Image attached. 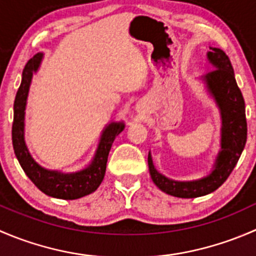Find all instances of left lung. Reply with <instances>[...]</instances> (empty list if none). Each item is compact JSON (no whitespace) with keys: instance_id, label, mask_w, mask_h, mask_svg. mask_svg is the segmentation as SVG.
<instances>
[{"instance_id":"left-lung-1","label":"left lung","mask_w":256,"mask_h":256,"mask_svg":"<svg viewBox=\"0 0 256 256\" xmlns=\"http://www.w3.org/2000/svg\"><path fill=\"white\" fill-rule=\"evenodd\" d=\"M207 53L214 70L202 76L208 92L216 100L222 116L220 151L216 156L214 168L207 177L196 180H174L160 174L154 166L148 152V170L154 184L167 194L178 198H197L218 190L226 180L238 164L246 142V118L245 102L234 76L233 66L228 56L219 48H212Z\"/></svg>"}]
</instances>
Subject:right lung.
<instances>
[{"label": "right lung", "instance_id": "right-lung-1", "mask_svg": "<svg viewBox=\"0 0 256 256\" xmlns=\"http://www.w3.org/2000/svg\"><path fill=\"white\" fill-rule=\"evenodd\" d=\"M43 53H37L26 64L22 73V82L16 94L14 105L12 124V144L20 167L38 190L59 200H78L95 192L102 182L106 170L108 156L116 136L124 130V122H112L102 130L100 142L92 164L86 168L72 174L50 171L40 166L30 156L24 142V110L33 73L38 70Z\"/></svg>", "mask_w": 256, "mask_h": 256}]
</instances>
